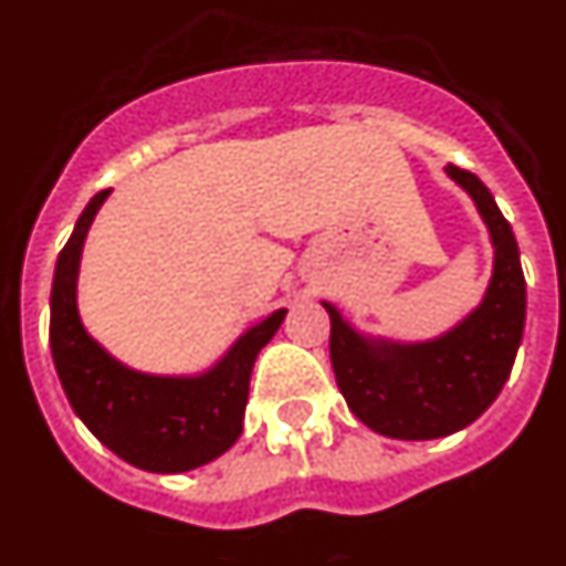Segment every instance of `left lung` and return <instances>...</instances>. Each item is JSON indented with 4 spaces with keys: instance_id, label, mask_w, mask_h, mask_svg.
I'll return each instance as SVG.
<instances>
[{
    "instance_id": "1",
    "label": "left lung",
    "mask_w": 566,
    "mask_h": 566,
    "mask_svg": "<svg viewBox=\"0 0 566 566\" xmlns=\"http://www.w3.org/2000/svg\"><path fill=\"white\" fill-rule=\"evenodd\" d=\"M472 198L492 244V275L472 311L431 339L402 342L350 325L331 302V365L359 420L391 440H434L472 426L510 379L526 322V282L515 232L478 175L446 166Z\"/></svg>"
}]
</instances>
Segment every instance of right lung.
<instances>
[{
	"instance_id": "1",
	"label": "right lung",
	"mask_w": 566,
	"mask_h": 566,
	"mask_svg": "<svg viewBox=\"0 0 566 566\" xmlns=\"http://www.w3.org/2000/svg\"><path fill=\"white\" fill-rule=\"evenodd\" d=\"M112 189L97 192L56 259L51 284V354L63 391L85 429L144 472L178 474L221 458L244 429L255 356L287 311L247 327L210 368L195 374L137 371L108 354L83 325L77 307L85 235Z\"/></svg>"
}]
</instances>
